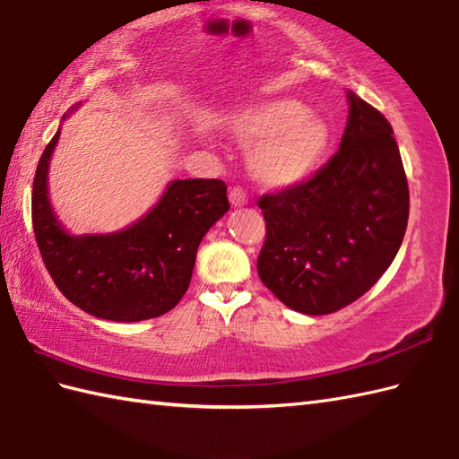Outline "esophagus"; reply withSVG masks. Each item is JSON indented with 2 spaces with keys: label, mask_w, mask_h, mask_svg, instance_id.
<instances>
[{
  "label": "esophagus",
  "mask_w": 459,
  "mask_h": 459,
  "mask_svg": "<svg viewBox=\"0 0 459 459\" xmlns=\"http://www.w3.org/2000/svg\"><path fill=\"white\" fill-rule=\"evenodd\" d=\"M229 201L232 207H245V204H248V197L247 193L242 191L240 187H232L230 193H229Z\"/></svg>",
  "instance_id": "obj_1"
}]
</instances>
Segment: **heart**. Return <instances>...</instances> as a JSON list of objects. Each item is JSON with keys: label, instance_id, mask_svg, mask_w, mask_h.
<instances>
[{"label": "heart", "instance_id": "obj_1", "mask_svg": "<svg viewBox=\"0 0 459 459\" xmlns=\"http://www.w3.org/2000/svg\"><path fill=\"white\" fill-rule=\"evenodd\" d=\"M232 134L247 145L257 143L248 161L266 187H290L309 178L331 143L329 124L298 100H272L242 110L232 120Z\"/></svg>", "mask_w": 459, "mask_h": 459}]
</instances>
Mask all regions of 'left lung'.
<instances>
[{"mask_svg": "<svg viewBox=\"0 0 459 459\" xmlns=\"http://www.w3.org/2000/svg\"><path fill=\"white\" fill-rule=\"evenodd\" d=\"M339 152L314 178L262 195L258 276L281 304L325 316L377 284L403 245L411 195L393 126L347 92Z\"/></svg>", "mask_w": 459, "mask_h": 459, "instance_id": "1", "label": "left lung"}]
</instances>
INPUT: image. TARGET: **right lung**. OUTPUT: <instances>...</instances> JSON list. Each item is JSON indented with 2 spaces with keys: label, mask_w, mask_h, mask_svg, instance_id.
Here are the masks:
<instances>
[{
  "label": "right lung",
  "mask_w": 459,
  "mask_h": 459,
  "mask_svg": "<svg viewBox=\"0 0 459 459\" xmlns=\"http://www.w3.org/2000/svg\"><path fill=\"white\" fill-rule=\"evenodd\" d=\"M58 134L39 160L31 195L35 240L56 288L100 319L142 321L168 314L189 288L203 237L229 211L227 185L175 179L132 227L112 235L73 237L56 221L47 191Z\"/></svg>",
  "instance_id": "1"
}]
</instances>
